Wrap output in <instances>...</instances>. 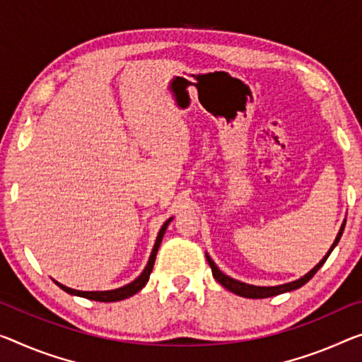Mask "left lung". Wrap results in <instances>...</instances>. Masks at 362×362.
I'll use <instances>...</instances> for the list:
<instances>
[{
	"mask_svg": "<svg viewBox=\"0 0 362 362\" xmlns=\"http://www.w3.org/2000/svg\"><path fill=\"white\" fill-rule=\"evenodd\" d=\"M344 225H346V218L343 220V223L340 226V231H338V235L335 238V241H333V244L329 249V252H327L324 257H322V260L319 264H317L314 269H310L308 274L303 275L301 278H298V280L294 281H290V283H283V285H276V286H255V285H249V283H244V281H239V280H235V278L228 276L225 275L223 272H221L218 267H216V264L212 260V257L205 252V257H207V262L210 265V269H212V275L216 281L220 283L221 286H225L228 291L235 293L238 294V296H243V298H249V299H262V298H270V296H276V294H281V293H290V291H294L298 290V288H301L303 285H305L310 278H313L317 270L320 269L322 265L325 264V260L329 259V255L332 254L333 249H335V246L338 244V241H340V238L343 235V230H344Z\"/></svg>",
	"mask_w": 362,
	"mask_h": 362,
	"instance_id": "left-lung-1",
	"label": "left lung"
}]
</instances>
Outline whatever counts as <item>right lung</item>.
<instances>
[{
    "label": "right lung",
    "mask_w": 362,
    "mask_h": 362,
    "mask_svg": "<svg viewBox=\"0 0 362 362\" xmlns=\"http://www.w3.org/2000/svg\"><path fill=\"white\" fill-rule=\"evenodd\" d=\"M173 220V216L171 218H168L165 221V223L162 225V228H160L158 235H157V239H155V244H153V249L152 252H150V257H148V262L146 265V269L142 270V274L139 275L134 281L127 283V285L121 286V288H116V290H108V291H79V290H72V288H68L64 285H61V283H58L57 280H53L57 285L61 288V290L72 294V296H81V298H86V299H92V301H100V303H115V301H121V299H126L132 296V294H136L142 290L144 286L147 285L148 278H150V274H152L153 270V264H155V257H157V252H158V247L160 244H162V239H163V235L166 231V228H168L170 221Z\"/></svg>",
    "instance_id": "add662e5"
}]
</instances>
